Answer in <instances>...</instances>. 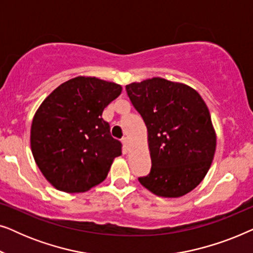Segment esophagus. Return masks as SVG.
<instances>
[{"mask_svg":"<svg viewBox=\"0 0 253 253\" xmlns=\"http://www.w3.org/2000/svg\"><path fill=\"white\" fill-rule=\"evenodd\" d=\"M122 143H123V145H124V147L127 148V145H129V139H127L126 137H124L123 139H122Z\"/></svg>","mask_w":253,"mask_h":253,"instance_id":"1","label":"esophagus"}]
</instances>
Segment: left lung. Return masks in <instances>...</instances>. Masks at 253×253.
I'll return each instance as SVG.
<instances>
[{
	"label": "left lung",
	"mask_w": 253,
	"mask_h": 253,
	"mask_svg": "<svg viewBox=\"0 0 253 253\" xmlns=\"http://www.w3.org/2000/svg\"><path fill=\"white\" fill-rule=\"evenodd\" d=\"M126 89L148 133L152 167L138 181L157 196H184L203 181L215 153L206 103L190 86L159 77Z\"/></svg>",
	"instance_id": "1"
}]
</instances>
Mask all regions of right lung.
I'll use <instances>...</instances> for the list:
<instances>
[{"label":"right lung","mask_w":253,"mask_h":253,"mask_svg":"<svg viewBox=\"0 0 253 253\" xmlns=\"http://www.w3.org/2000/svg\"><path fill=\"white\" fill-rule=\"evenodd\" d=\"M122 92L121 85L76 77L41 103L31 126V148L47 181L64 192H84L107 177L122 154L102 112Z\"/></svg>","instance_id":"1"}]
</instances>
